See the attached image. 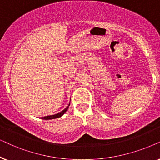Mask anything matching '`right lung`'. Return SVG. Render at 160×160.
I'll use <instances>...</instances> for the list:
<instances>
[{
	"label": "right lung",
	"mask_w": 160,
	"mask_h": 160,
	"mask_svg": "<svg viewBox=\"0 0 160 160\" xmlns=\"http://www.w3.org/2000/svg\"><path fill=\"white\" fill-rule=\"evenodd\" d=\"M69 105H70V104H69ZM69 106H67V107L64 110H62V111L60 112H58V113L55 114V115H52V116H45V117H42V119H44V120H48V119H53V118H59V117L62 116L65 113L66 111H67V110H68V108H69Z\"/></svg>",
	"instance_id": "add662e5"
}]
</instances>
